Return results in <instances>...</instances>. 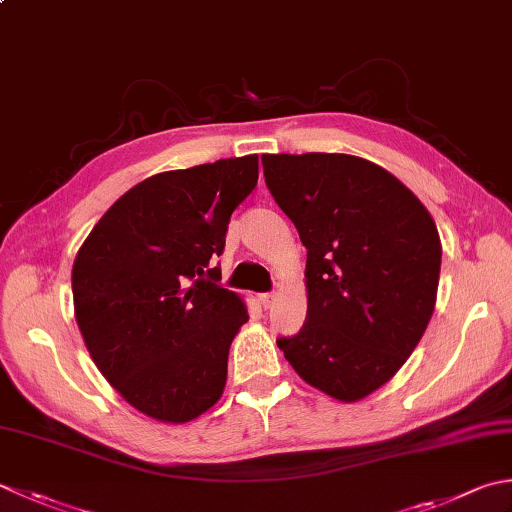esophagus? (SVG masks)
<instances>
[{
  "instance_id": "obj_1",
  "label": "esophagus",
  "mask_w": 512,
  "mask_h": 512,
  "mask_svg": "<svg viewBox=\"0 0 512 512\" xmlns=\"http://www.w3.org/2000/svg\"><path fill=\"white\" fill-rule=\"evenodd\" d=\"M275 302V293H262L259 295V304H262L264 308H270Z\"/></svg>"
}]
</instances>
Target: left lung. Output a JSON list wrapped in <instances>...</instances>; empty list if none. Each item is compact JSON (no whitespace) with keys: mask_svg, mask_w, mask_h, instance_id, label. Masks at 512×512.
Segmentation results:
<instances>
[{"mask_svg":"<svg viewBox=\"0 0 512 512\" xmlns=\"http://www.w3.org/2000/svg\"><path fill=\"white\" fill-rule=\"evenodd\" d=\"M262 164L308 250L306 322L277 346L306 384L359 402L395 377L433 317L437 226L413 190L368 159L306 153Z\"/></svg>","mask_w":512,"mask_h":512,"instance_id":"obj_1","label":"left lung"}]
</instances>
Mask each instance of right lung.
<instances>
[{
	"label": "right lung",
	"mask_w": 512,
	"mask_h": 512,
	"mask_svg": "<svg viewBox=\"0 0 512 512\" xmlns=\"http://www.w3.org/2000/svg\"><path fill=\"white\" fill-rule=\"evenodd\" d=\"M257 177V155L157 173L119 197L77 250L73 302L88 353L157 422H190L224 393L248 310L217 284L213 257Z\"/></svg>",
	"instance_id": "right-lung-1"
}]
</instances>
